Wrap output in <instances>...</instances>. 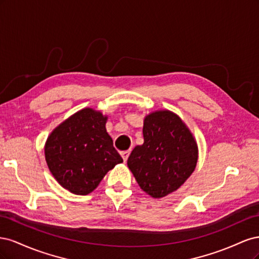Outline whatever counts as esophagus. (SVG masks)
Segmentation results:
<instances>
[{
  "instance_id": "esophagus-1",
  "label": "esophagus",
  "mask_w": 259,
  "mask_h": 259,
  "mask_svg": "<svg viewBox=\"0 0 259 259\" xmlns=\"http://www.w3.org/2000/svg\"><path fill=\"white\" fill-rule=\"evenodd\" d=\"M130 153H131V150H125V151H122V152H121V155H122V158H123L124 162L127 161L128 156H130Z\"/></svg>"
}]
</instances>
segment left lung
Segmentation results:
<instances>
[{
  "label": "left lung",
  "instance_id": "left-lung-1",
  "mask_svg": "<svg viewBox=\"0 0 259 259\" xmlns=\"http://www.w3.org/2000/svg\"><path fill=\"white\" fill-rule=\"evenodd\" d=\"M143 133L144 144L133 149L127 165L145 192L165 197L192 174L197 143L179 116L167 110L147 115Z\"/></svg>",
  "mask_w": 259,
  "mask_h": 259
}]
</instances>
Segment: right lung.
<instances>
[{
    "label": "right lung",
    "instance_id": "add662e5",
    "mask_svg": "<svg viewBox=\"0 0 259 259\" xmlns=\"http://www.w3.org/2000/svg\"><path fill=\"white\" fill-rule=\"evenodd\" d=\"M107 116L85 108L61 123L48 138L45 159L57 182L85 195L123 159L106 131Z\"/></svg>",
    "mask_w": 259,
    "mask_h": 259
}]
</instances>
